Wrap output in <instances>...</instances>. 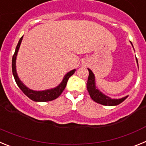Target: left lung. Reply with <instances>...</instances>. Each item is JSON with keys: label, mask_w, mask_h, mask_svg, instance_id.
Returning <instances> with one entry per match:
<instances>
[{"label": "left lung", "mask_w": 146, "mask_h": 146, "mask_svg": "<svg viewBox=\"0 0 146 146\" xmlns=\"http://www.w3.org/2000/svg\"><path fill=\"white\" fill-rule=\"evenodd\" d=\"M137 65H138V62H137ZM88 72L89 75L86 85H87V89L89 94H90V96L94 102H96V103H99L100 104H102V105H105V106H115V105H118V104H121V102H123L127 98V96H126V97H123L122 99H112L102 94L101 92H99V91L96 89V87H95L94 75L93 72L90 69H88Z\"/></svg>", "instance_id": "1"}]
</instances>
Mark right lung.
I'll return each mask as SVG.
<instances>
[{
	"mask_svg": "<svg viewBox=\"0 0 146 146\" xmlns=\"http://www.w3.org/2000/svg\"><path fill=\"white\" fill-rule=\"evenodd\" d=\"M23 36H22L20 38V41L18 42L17 45L16 50H15V54L13 55L12 57V63H11V67H12V73L14 77H15V82L17 84L18 87L20 88V90L23 91L24 94L28 96V98L33 100L34 102H49L52 101L54 99H57L60 94H62V92L64 91V90L65 89L66 86L67 81L69 80V77L74 74V72H75V69L71 71V72H68L66 74L64 77V80L62 81V82L59 85L58 87L55 88H52L51 90H47V91H32V90H30L29 88H28L27 87H25L24 85L21 82V81L19 80L17 77V74L16 72V57L17 54L18 50L20 48V44H21L22 40H23Z\"/></svg>",
	"mask_w": 146,
	"mask_h": 146,
	"instance_id": "1",
	"label": "right lung"
}]
</instances>
